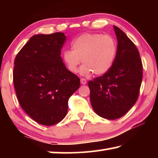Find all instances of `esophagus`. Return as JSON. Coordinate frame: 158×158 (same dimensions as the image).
I'll return each mask as SVG.
<instances>
[{"mask_svg": "<svg viewBox=\"0 0 158 158\" xmlns=\"http://www.w3.org/2000/svg\"><path fill=\"white\" fill-rule=\"evenodd\" d=\"M81 84H83V85H85V84L87 83V81H86L85 78H81Z\"/></svg>", "mask_w": 158, "mask_h": 158, "instance_id": "1", "label": "esophagus"}]
</instances>
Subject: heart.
I'll list each match as a JSON object with an SVG mask.
<instances>
[{"mask_svg": "<svg viewBox=\"0 0 158 158\" xmlns=\"http://www.w3.org/2000/svg\"><path fill=\"white\" fill-rule=\"evenodd\" d=\"M72 50L63 52V60L71 73H76L81 62V74L96 75L106 73L115 61L117 42L113 36L102 34H84L71 43Z\"/></svg>", "mask_w": 158, "mask_h": 158, "instance_id": "obj_1", "label": "heart"}]
</instances>
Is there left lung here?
I'll return each instance as SVG.
<instances>
[{"instance_id":"8db88e82","label":"left lung","mask_w":158,"mask_h":158,"mask_svg":"<svg viewBox=\"0 0 158 158\" xmlns=\"http://www.w3.org/2000/svg\"><path fill=\"white\" fill-rule=\"evenodd\" d=\"M118 49L113 66L106 73L88 82L94 111L106 119L122 117L135 104L142 81L139 51L123 31L114 26Z\"/></svg>"}]
</instances>
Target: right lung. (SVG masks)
Returning a JSON list of instances; mask_svg holds the SVG:
<instances>
[{
    "instance_id": "add662e5",
    "label": "right lung",
    "mask_w": 158,
    "mask_h": 158,
    "mask_svg": "<svg viewBox=\"0 0 158 158\" xmlns=\"http://www.w3.org/2000/svg\"><path fill=\"white\" fill-rule=\"evenodd\" d=\"M62 32L31 36L17 54L13 80L19 102L39 124L52 126L65 117L70 97L81 85L60 57Z\"/></svg>"
}]
</instances>
